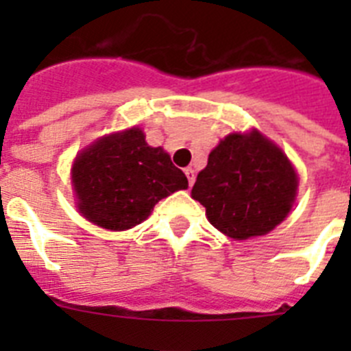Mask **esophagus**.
I'll use <instances>...</instances> for the list:
<instances>
[{
    "label": "esophagus",
    "mask_w": 351,
    "mask_h": 351,
    "mask_svg": "<svg viewBox=\"0 0 351 351\" xmlns=\"http://www.w3.org/2000/svg\"><path fill=\"white\" fill-rule=\"evenodd\" d=\"M184 173H186V178H188V184L193 186L195 176H197V173H195V170L191 169V167H188V169H184Z\"/></svg>",
    "instance_id": "obj_1"
}]
</instances>
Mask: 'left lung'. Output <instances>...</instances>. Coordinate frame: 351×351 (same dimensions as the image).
Instances as JSON below:
<instances>
[{
  "instance_id": "left-lung-1",
  "label": "left lung",
  "mask_w": 351,
  "mask_h": 351,
  "mask_svg": "<svg viewBox=\"0 0 351 351\" xmlns=\"http://www.w3.org/2000/svg\"><path fill=\"white\" fill-rule=\"evenodd\" d=\"M299 178L287 154L258 130L230 133L210 151L191 197L214 228L237 241L265 235L295 202Z\"/></svg>"
}]
</instances>
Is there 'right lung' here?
Returning a JSON list of instances; mask_svg holds the SVG:
<instances>
[{"mask_svg": "<svg viewBox=\"0 0 351 351\" xmlns=\"http://www.w3.org/2000/svg\"><path fill=\"white\" fill-rule=\"evenodd\" d=\"M71 186L88 221L121 232L141 225L161 198L186 190L188 179L169 153L151 147L141 128L105 135L77 154Z\"/></svg>", "mask_w": 351, "mask_h": 351, "instance_id": "add662e5", "label": "right lung"}]
</instances>
